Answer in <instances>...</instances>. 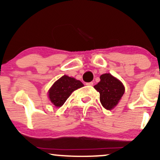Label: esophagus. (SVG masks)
<instances>
[{"label":"esophagus","instance_id":"1","mask_svg":"<svg viewBox=\"0 0 160 160\" xmlns=\"http://www.w3.org/2000/svg\"><path fill=\"white\" fill-rule=\"evenodd\" d=\"M86 85L87 86H93V82H86Z\"/></svg>","mask_w":160,"mask_h":160}]
</instances>
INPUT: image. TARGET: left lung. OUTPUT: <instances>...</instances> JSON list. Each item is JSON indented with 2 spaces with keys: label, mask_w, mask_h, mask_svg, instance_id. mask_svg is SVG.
<instances>
[{
  "label": "left lung",
  "mask_w": 160,
  "mask_h": 160,
  "mask_svg": "<svg viewBox=\"0 0 160 160\" xmlns=\"http://www.w3.org/2000/svg\"><path fill=\"white\" fill-rule=\"evenodd\" d=\"M100 82L94 88L100 94V102L107 110H112L118 104L125 92L122 82L111 74L101 75Z\"/></svg>",
  "instance_id": "obj_1"
}]
</instances>
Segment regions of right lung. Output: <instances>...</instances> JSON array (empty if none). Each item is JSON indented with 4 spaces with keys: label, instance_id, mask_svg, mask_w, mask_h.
Returning <instances> with one entry per match:
<instances>
[{
    "label": "right lung",
    "instance_id": "1",
    "mask_svg": "<svg viewBox=\"0 0 160 160\" xmlns=\"http://www.w3.org/2000/svg\"><path fill=\"white\" fill-rule=\"evenodd\" d=\"M82 86L83 84L80 80L64 75L49 89V100L56 107H62L73 92Z\"/></svg>",
    "mask_w": 160,
    "mask_h": 160
}]
</instances>
